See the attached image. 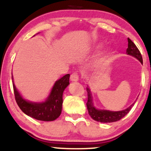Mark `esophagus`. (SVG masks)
Returning a JSON list of instances; mask_svg holds the SVG:
<instances>
[{"mask_svg":"<svg viewBox=\"0 0 151 151\" xmlns=\"http://www.w3.org/2000/svg\"><path fill=\"white\" fill-rule=\"evenodd\" d=\"M71 81H79V75L77 72H74L73 74H71V77H70Z\"/></svg>","mask_w":151,"mask_h":151,"instance_id":"obj_1","label":"esophagus"}]
</instances>
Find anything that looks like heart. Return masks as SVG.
Wrapping results in <instances>:
<instances>
[{
	"label": "heart",
	"mask_w": 151,
	"mask_h": 151,
	"mask_svg": "<svg viewBox=\"0 0 151 151\" xmlns=\"http://www.w3.org/2000/svg\"><path fill=\"white\" fill-rule=\"evenodd\" d=\"M98 47H99V46H98Z\"/></svg>",
	"instance_id": "obj_1"
}]
</instances>
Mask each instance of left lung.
Here are the masks:
<instances>
[{"instance_id": "1", "label": "left lung", "mask_w": 151, "mask_h": 151, "mask_svg": "<svg viewBox=\"0 0 151 151\" xmlns=\"http://www.w3.org/2000/svg\"><path fill=\"white\" fill-rule=\"evenodd\" d=\"M128 42H129V44H128V48L126 50V53L129 55H132L133 57L138 59L143 64V58H142V55L141 52H140L139 50L138 49L136 45L129 38H128ZM86 91H87L88 95V100L87 102H86V106H87L88 112H89L90 116L92 118L93 120L98 121V122L111 123L119 121L129 113L135 103L134 102L133 104L130 106L129 108L124 109L123 111H111L106 110H98V109H96L93 106L92 96H91V93L90 91L89 87H86Z\"/></svg>"}]
</instances>
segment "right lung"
I'll use <instances>...</instances> for the list:
<instances>
[{
    "label": "right lung",
    "mask_w": 151,
    "mask_h": 151,
    "mask_svg": "<svg viewBox=\"0 0 151 151\" xmlns=\"http://www.w3.org/2000/svg\"><path fill=\"white\" fill-rule=\"evenodd\" d=\"M70 74L62 77L55 82L49 96L45 102L32 103L22 99L15 88L13 80V91L17 104L26 115L43 121H52L60 116L62 108V94L65 88L70 84Z\"/></svg>",
    "instance_id": "obj_1"
}]
</instances>
